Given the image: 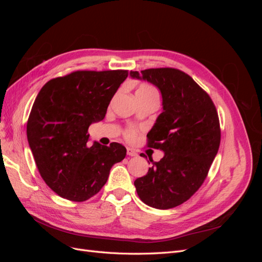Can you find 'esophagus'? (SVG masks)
Listing matches in <instances>:
<instances>
[{"label":"esophagus","instance_id":"obj_1","mask_svg":"<svg viewBox=\"0 0 262 262\" xmlns=\"http://www.w3.org/2000/svg\"><path fill=\"white\" fill-rule=\"evenodd\" d=\"M126 154H128L129 156H138L137 150L131 148V147H126Z\"/></svg>","mask_w":262,"mask_h":262}]
</instances>
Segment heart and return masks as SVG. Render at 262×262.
<instances>
[{"label": "heart", "instance_id": "heart-1", "mask_svg": "<svg viewBox=\"0 0 262 262\" xmlns=\"http://www.w3.org/2000/svg\"><path fill=\"white\" fill-rule=\"evenodd\" d=\"M137 92H140V93H153L154 90L152 89V87L148 86V85H141ZM140 132V129L137 128V126H133V125H129L128 128H126L124 131H123V136L124 138L128 140V141H134L137 139L138 134Z\"/></svg>", "mask_w": 262, "mask_h": 262}]
</instances>
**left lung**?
<instances>
[{"label":"left lung","instance_id":"left-lung-1","mask_svg":"<svg viewBox=\"0 0 262 262\" xmlns=\"http://www.w3.org/2000/svg\"><path fill=\"white\" fill-rule=\"evenodd\" d=\"M130 75L157 86L164 109L147 134V146L165 155L134 186L149 207H178L202 186L217 154L221 128L215 105L191 76L178 69H147L141 74L131 71Z\"/></svg>","mask_w":262,"mask_h":262}]
</instances>
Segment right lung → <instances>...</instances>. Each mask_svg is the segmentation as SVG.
Returning a JSON list of instances; mask_svg holds the SVG:
<instances>
[{
	"label": "right lung",
	"instance_id": "1",
	"mask_svg": "<svg viewBox=\"0 0 262 262\" xmlns=\"http://www.w3.org/2000/svg\"><path fill=\"white\" fill-rule=\"evenodd\" d=\"M128 70H78L47 82L27 121V139L41 178L70 201L97 194L110 169L125 157L117 142L89 146V128L105 118L110 100Z\"/></svg>",
	"mask_w": 262,
	"mask_h": 262
}]
</instances>
